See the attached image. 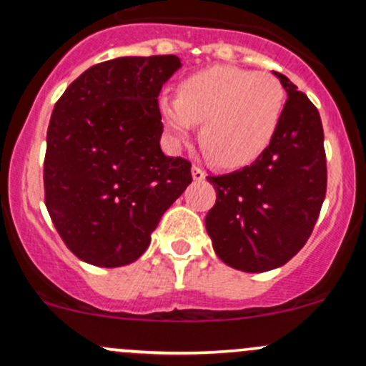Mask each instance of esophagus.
<instances>
[{
    "instance_id": "esophagus-1",
    "label": "esophagus",
    "mask_w": 366,
    "mask_h": 366,
    "mask_svg": "<svg viewBox=\"0 0 366 366\" xmlns=\"http://www.w3.org/2000/svg\"><path fill=\"white\" fill-rule=\"evenodd\" d=\"M193 179L197 180V182H202V180L205 179V172L200 168V166H197V164L193 166Z\"/></svg>"
}]
</instances>
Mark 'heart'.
I'll use <instances>...</instances> for the list:
<instances>
[{
  "instance_id": "heart-1",
  "label": "heart",
  "mask_w": 366,
  "mask_h": 366,
  "mask_svg": "<svg viewBox=\"0 0 366 366\" xmlns=\"http://www.w3.org/2000/svg\"><path fill=\"white\" fill-rule=\"evenodd\" d=\"M285 90L265 72L216 65L191 74L179 95L164 94L159 109L166 129L182 142L200 125V143L221 166H242L257 159L278 131Z\"/></svg>"
}]
</instances>
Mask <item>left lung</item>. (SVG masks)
<instances>
[{
    "label": "left lung",
    "mask_w": 366,
    "mask_h": 366,
    "mask_svg": "<svg viewBox=\"0 0 366 366\" xmlns=\"http://www.w3.org/2000/svg\"><path fill=\"white\" fill-rule=\"evenodd\" d=\"M274 74L289 99L272 142L253 164L207 177L217 193L207 234L217 257L244 272L271 271L297 254L326 198L320 114L289 77Z\"/></svg>",
    "instance_id": "left-lung-1"
}]
</instances>
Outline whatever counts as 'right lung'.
<instances>
[{
	"label": "right lung",
	"instance_id": "right-lung-1",
	"mask_svg": "<svg viewBox=\"0 0 366 366\" xmlns=\"http://www.w3.org/2000/svg\"><path fill=\"white\" fill-rule=\"evenodd\" d=\"M175 54L124 56L84 70L54 104L44 159L46 207L65 246L92 265L142 257L168 207L193 180L162 154L161 88Z\"/></svg>",
	"mask_w": 366,
	"mask_h": 366
}]
</instances>
